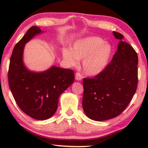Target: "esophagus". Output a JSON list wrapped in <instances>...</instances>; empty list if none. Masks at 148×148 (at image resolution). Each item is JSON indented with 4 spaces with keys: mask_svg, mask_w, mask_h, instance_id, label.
I'll list each match as a JSON object with an SVG mask.
<instances>
[{
    "mask_svg": "<svg viewBox=\"0 0 148 148\" xmlns=\"http://www.w3.org/2000/svg\"><path fill=\"white\" fill-rule=\"evenodd\" d=\"M75 79H76L77 80H78V81L82 80V75H81L80 73H79V72L76 73V74H75Z\"/></svg>",
    "mask_w": 148,
    "mask_h": 148,
    "instance_id": "1",
    "label": "esophagus"
}]
</instances>
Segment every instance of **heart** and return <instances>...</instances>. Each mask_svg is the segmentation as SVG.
Returning a JSON list of instances; mask_svg holds the SVG:
<instances>
[{"label": "heart", "instance_id": "1", "mask_svg": "<svg viewBox=\"0 0 148 148\" xmlns=\"http://www.w3.org/2000/svg\"><path fill=\"white\" fill-rule=\"evenodd\" d=\"M111 46L99 37H88L77 40L72 50L65 48L62 51L64 59L71 65L83 60V69L86 75H96L103 70L111 54Z\"/></svg>", "mask_w": 148, "mask_h": 148}]
</instances>
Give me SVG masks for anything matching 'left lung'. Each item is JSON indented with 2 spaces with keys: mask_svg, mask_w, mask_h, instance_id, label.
I'll return each instance as SVG.
<instances>
[{
  "mask_svg": "<svg viewBox=\"0 0 148 148\" xmlns=\"http://www.w3.org/2000/svg\"><path fill=\"white\" fill-rule=\"evenodd\" d=\"M120 40L110 63L92 78H84L82 105L92 120L113 119L127 108L136 92L138 83V56L124 36L113 32Z\"/></svg>",
  "mask_w": 148,
  "mask_h": 148,
  "instance_id": "obj_1",
  "label": "left lung"
}]
</instances>
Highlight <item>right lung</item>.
Returning <instances> with one entry per match:
<instances>
[{
  "mask_svg": "<svg viewBox=\"0 0 148 148\" xmlns=\"http://www.w3.org/2000/svg\"><path fill=\"white\" fill-rule=\"evenodd\" d=\"M41 29L30 27L13 48L10 59L8 81L13 98L20 109L36 120H46L56 111L60 94L74 82V72L52 66L42 73L28 71L23 63L25 44Z\"/></svg>",
  "mask_w": 148,
  "mask_h": 148,
  "instance_id": "1",
  "label": "right lung"
}]
</instances>
